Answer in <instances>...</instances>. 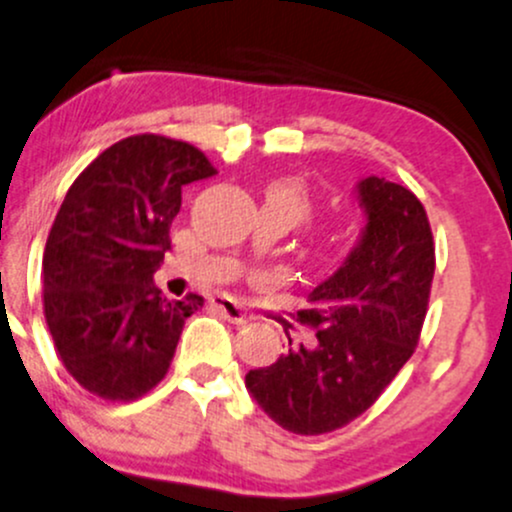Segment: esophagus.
I'll use <instances>...</instances> for the list:
<instances>
[{
  "label": "esophagus",
  "mask_w": 512,
  "mask_h": 512,
  "mask_svg": "<svg viewBox=\"0 0 512 512\" xmlns=\"http://www.w3.org/2000/svg\"><path fill=\"white\" fill-rule=\"evenodd\" d=\"M209 307H214V310H217L224 319H229L231 324L248 322V315H245L243 307H240L236 300L224 298V295H214V298H209Z\"/></svg>",
  "instance_id": "1"
}]
</instances>
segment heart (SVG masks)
Wrapping results in <instances>:
<instances>
[{
	"mask_svg": "<svg viewBox=\"0 0 512 512\" xmlns=\"http://www.w3.org/2000/svg\"><path fill=\"white\" fill-rule=\"evenodd\" d=\"M267 197L269 200H276L279 205H283V209H286V212L293 217V224L307 219L312 212L310 195H307L303 183L295 181V178H283V181L272 183L267 190Z\"/></svg>",
	"mask_w": 512,
	"mask_h": 512,
	"instance_id": "heart-1",
	"label": "heart"
}]
</instances>
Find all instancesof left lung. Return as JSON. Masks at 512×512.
<instances>
[{
  "mask_svg": "<svg viewBox=\"0 0 512 512\" xmlns=\"http://www.w3.org/2000/svg\"><path fill=\"white\" fill-rule=\"evenodd\" d=\"M367 224L334 276L307 295L298 319L312 346L250 369L245 386L279 427L317 436L346 427L415 353L434 279V238L415 193L379 176L357 183Z\"/></svg>",
  "mask_w": 512,
  "mask_h": 512,
  "instance_id": "obj_1",
  "label": "left lung"
}]
</instances>
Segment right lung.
<instances>
[{"label":"right lung","instance_id":"add662e5","mask_svg":"<svg viewBox=\"0 0 512 512\" xmlns=\"http://www.w3.org/2000/svg\"><path fill=\"white\" fill-rule=\"evenodd\" d=\"M217 174L197 147L123 138L80 174L42 257V303L66 372L104 400H135L169 372L183 324L205 300L164 298L152 281L171 248L181 188Z\"/></svg>","mask_w":512,"mask_h":512}]
</instances>
